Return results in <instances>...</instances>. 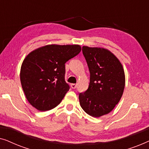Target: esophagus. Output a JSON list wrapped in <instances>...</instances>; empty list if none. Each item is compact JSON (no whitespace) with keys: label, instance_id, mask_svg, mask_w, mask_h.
Listing matches in <instances>:
<instances>
[{"label":"esophagus","instance_id":"34e87169","mask_svg":"<svg viewBox=\"0 0 149 149\" xmlns=\"http://www.w3.org/2000/svg\"><path fill=\"white\" fill-rule=\"evenodd\" d=\"M70 87L72 89H75L77 87V84H74V83H72V84L70 85Z\"/></svg>","mask_w":149,"mask_h":149}]
</instances>
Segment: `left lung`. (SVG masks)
Returning a JSON list of instances; mask_svg holds the SVG:
<instances>
[{"label": "left lung", "mask_w": 149, "mask_h": 149, "mask_svg": "<svg viewBox=\"0 0 149 149\" xmlns=\"http://www.w3.org/2000/svg\"><path fill=\"white\" fill-rule=\"evenodd\" d=\"M84 56L90 72L86 91L79 95L80 105L93 117L109 113L119 103L125 88V72L117 57L109 50L83 46Z\"/></svg>", "instance_id": "left-lung-1"}]
</instances>
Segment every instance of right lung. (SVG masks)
<instances>
[{"label": "right lung", "instance_id": "obj_1", "mask_svg": "<svg viewBox=\"0 0 149 149\" xmlns=\"http://www.w3.org/2000/svg\"><path fill=\"white\" fill-rule=\"evenodd\" d=\"M81 51L79 45H47L26 57L20 81L26 99L40 111L56 107L69 90L65 81V64Z\"/></svg>", "mask_w": 149, "mask_h": 149}]
</instances>
